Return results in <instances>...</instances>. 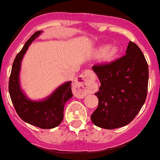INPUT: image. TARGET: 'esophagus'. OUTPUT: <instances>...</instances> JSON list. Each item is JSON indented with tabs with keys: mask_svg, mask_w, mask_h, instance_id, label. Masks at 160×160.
<instances>
[{
	"mask_svg": "<svg viewBox=\"0 0 160 160\" xmlns=\"http://www.w3.org/2000/svg\"><path fill=\"white\" fill-rule=\"evenodd\" d=\"M95 75L93 72L87 70L80 74L75 80L74 91L76 96L80 98H83L87 94L90 93L94 88Z\"/></svg>",
	"mask_w": 160,
	"mask_h": 160,
	"instance_id": "esophagus-1",
	"label": "esophagus"
}]
</instances>
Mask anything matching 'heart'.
I'll list each match as a JSON object with an SVG mask.
<instances>
[{
    "instance_id": "obj_1",
    "label": "heart",
    "mask_w": 160,
    "mask_h": 160,
    "mask_svg": "<svg viewBox=\"0 0 160 160\" xmlns=\"http://www.w3.org/2000/svg\"><path fill=\"white\" fill-rule=\"evenodd\" d=\"M97 55L101 57L102 56L103 59L106 62H112L119 56V49L117 46H110L108 45H102L97 49Z\"/></svg>"
}]
</instances>
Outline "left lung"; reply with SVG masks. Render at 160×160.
<instances>
[{
    "label": "left lung",
    "instance_id": "8db88e82",
    "mask_svg": "<svg viewBox=\"0 0 160 160\" xmlns=\"http://www.w3.org/2000/svg\"><path fill=\"white\" fill-rule=\"evenodd\" d=\"M100 80L98 107L91 115L95 125L114 129L127 125L140 111L147 94L149 69L144 54L129 41L126 54L111 63L94 65Z\"/></svg>",
    "mask_w": 160,
    "mask_h": 160
}]
</instances>
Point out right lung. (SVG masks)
<instances>
[{"label": "right lung", "instance_id": "obj_1", "mask_svg": "<svg viewBox=\"0 0 160 160\" xmlns=\"http://www.w3.org/2000/svg\"><path fill=\"white\" fill-rule=\"evenodd\" d=\"M41 33L42 31L35 32L16 56L9 77V92L16 112L24 122L38 128L49 129L57 127L62 121L65 104L73 94L72 81H67L59 85L42 100H32L22 91L19 80L22 60L29 45Z\"/></svg>", "mask_w": 160, "mask_h": 160}]
</instances>
